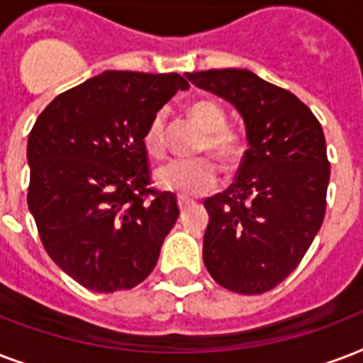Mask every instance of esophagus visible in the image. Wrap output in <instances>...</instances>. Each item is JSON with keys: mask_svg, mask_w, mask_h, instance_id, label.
Listing matches in <instances>:
<instances>
[{"mask_svg": "<svg viewBox=\"0 0 363 363\" xmlns=\"http://www.w3.org/2000/svg\"><path fill=\"white\" fill-rule=\"evenodd\" d=\"M189 204H191L189 199H184V196H179V199H178V206H179V210H185V208L189 206Z\"/></svg>", "mask_w": 363, "mask_h": 363, "instance_id": "esophagus-1", "label": "esophagus"}]
</instances>
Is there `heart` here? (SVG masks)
Returning a JSON list of instances; mask_svg holds the SVG:
<instances>
[{"label": "heart", "instance_id": "obj_1", "mask_svg": "<svg viewBox=\"0 0 363 363\" xmlns=\"http://www.w3.org/2000/svg\"><path fill=\"white\" fill-rule=\"evenodd\" d=\"M191 117L206 132L202 147L223 162L237 161L242 153V140L227 126L225 109L213 100H196L189 106ZM164 126L167 111H157L143 130V147L151 157L164 153ZM155 182L162 191L179 196H196L212 189L218 182V167L208 157L174 159L157 168Z\"/></svg>", "mask_w": 363, "mask_h": 363}]
</instances>
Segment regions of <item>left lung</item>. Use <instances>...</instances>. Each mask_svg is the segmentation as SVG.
I'll list each match as a JSON object with an SVG mask.
<instances>
[{
  "label": "left lung",
  "instance_id": "1",
  "mask_svg": "<svg viewBox=\"0 0 363 363\" xmlns=\"http://www.w3.org/2000/svg\"><path fill=\"white\" fill-rule=\"evenodd\" d=\"M242 115L248 150L235 184L208 196L202 259L223 288L257 296L288 278L325 213L330 161L322 125L286 89L248 69L185 75Z\"/></svg>",
  "mask_w": 363,
  "mask_h": 363
}]
</instances>
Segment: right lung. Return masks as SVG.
Here are the masks:
<instances>
[{
  "instance_id": "add662e5",
  "label": "right lung",
  "mask_w": 363,
  "mask_h": 363,
  "mask_svg": "<svg viewBox=\"0 0 363 363\" xmlns=\"http://www.w3.org/2000/svg\"><path fill=\"white\" fill-rule=\"evenodd\" d=\"M178 74L104 72L62 92L28 138V206L47 254L81 286L113 294L143 282L179 216L151 185L143 130Z\"/></svg>"
}]
</instances>
